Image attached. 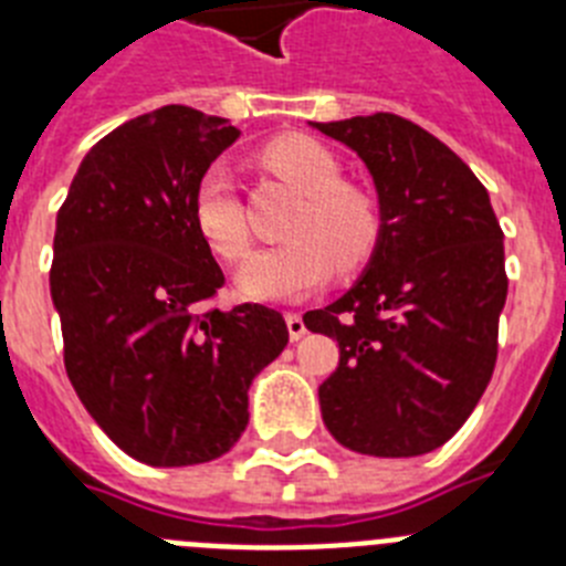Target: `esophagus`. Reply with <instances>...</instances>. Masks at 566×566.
Here are the masks:
<instances>
[{
  "instance_id": "34e87169",
  "label": "esophagus",
  "mask_w": 566,
  "mask_h": 566,
  "mask_svg": "<svg viewBox=\"0 0 566 566\" xmlns=\"http://www.w3.org/2000/svg\"><path fill=\"white\" fill-rule=\"evenodd\" d=\"M286 326H289V337H292L294 343L306 337V332H308L306 323H303V317H300L297 312H289L286 314Z\"/></svg>"
}]
</instances>
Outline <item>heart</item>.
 Wrapping results in <instances>:
<instances>
[{
  "label": "heart",
  "instance_id": "heart-1",
  "mask_svg": "<svg viewBox=\"0 0 566 566\" xmlns=\"http://www.w3.org/2000/svg\"><path fill=\"white\" fill-rule=\"evenodd\" d=\"M263 161L306 195L289 243L263 249L238 272V289L252 300L297 303L339 272H354L371 258L382 234V214L371 195L343 184V167L314 138L280 135L263 147ZM195 223L223 260L249 252V229L227 164L201 175L192 201Z\"/></svg>",
  "mask_w": 566,
  "mask_h": 566
}]
</instances>
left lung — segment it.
<instances>
[{"mask_svg":"<svg viewBox=\"0 0 566 566\" xmlns=\"http://www.w3.org/2000/svg\"><path fill=\"white\" fill-rule=\"evenodd\" d=\"M308 124L363 158L382 214L363 277L303 317L339 345L319 385L323 422L348 451L422 457L462 428L493 377L502 227L468 164L402 115Z\"/></svg>","mask_w":566,"mask_h":566,"instance_id":"8db88e82","label":"left lung"}]
</instances>
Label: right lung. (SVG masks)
<instances>
[{"instance_id": "right-lung-1", "label": "right lung", "mask_w": 566, "mask_h": 566, "mask_svg": "<svg viewBox=\"0 0 566 566\" xmlns=\"http://www.w3.org/2000/svg\"><path fill=\"white\" fill-rule=\"evenodd\" d=\"M227 118L169 104L104 135L56 214L50 297L87 413L153 468L223 457L247 431L249 385L289 343L260 303L207 308L223 272L192 201L238 142Z\"/></svg>"}]
</instances>
